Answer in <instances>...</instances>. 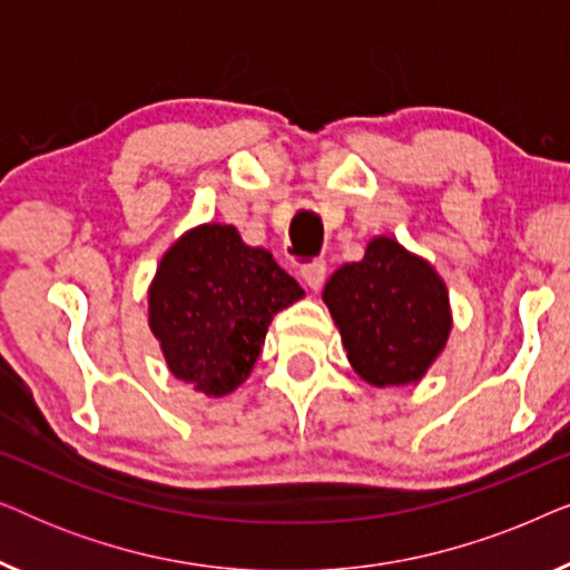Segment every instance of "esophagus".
I'll use <instances>...</instances> for the list:
<instances>
[{"instance_id":"1","label":"esophagus","mask_w":570,"mask_h":570,"mask_svg":"<svg viewBox=\"0 0 570 570\" xmlns=\"http://www.w3.org/2000/svg\"><path fill=\"white\" fill-rule=\"evenodd\" d=\"M303 283L308 285V291H318L326 279V264L324 262H311L306 267H301Z\"/></svg>"}]
</instances>
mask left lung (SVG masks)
Listing matches in <instances>:
<instances>
[{"mask_svg": "<svg viewBox=\"0 0 570 570\" xmlns=\"http://www.w3.org/2000/svg\"><path fill=\"white\" fill-rule=\"evenodd\" d=\"M322 298L353 371L379 389L417 384L454 326L443 277L389 236L371 238L361 262L342 264Z\"/></svg>", "mask_w": 570, "mask_h": 570, "instance_id": "8db88e82", "label": "left lung"}]
</instances>
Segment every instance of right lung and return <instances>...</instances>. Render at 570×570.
I'll list each match as a JSON object with an SVG mask.
<instances>
[{"label":"right lung","mask_w":570,"mask_h":570,"mask_svg":"<svg viewBox=\"0 0 570 570\" xmlns=\"http://www.w3.org/2000/svg\"><path fill=\"white\" fill-rule=\"evenodd\" d=\"M303 287L233 225L202 223L181 233L147 287V324L168 371L194 392L228 396L244 384L279 311Z\"/></svg>","instance_id":"obj_1"}]
</instances>
